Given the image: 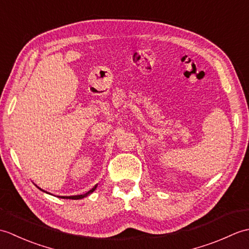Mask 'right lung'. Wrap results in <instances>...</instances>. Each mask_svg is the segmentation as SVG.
Instances as JSON below:
<instances>
[{"label":"right lung","mask_w":249,"mask_h":249,"mask_svg":"<svg viewBox=\"0 0 249 249\" xmlns=\"http://www.w3.org/2000/svg\"><path fill=\"white\" fill-rule=\"evenodd\" d=\"M97 187V185H95V186L91 189V190H89L88 193H86V194H83V195H78V196H71V197H61V198H63V199H73V200H78V199H82V198H84V197H87L88 195H89V194H92L94 190H95V188Z\"/></svg>","instance_id":"obj_1"}]
</instances>
